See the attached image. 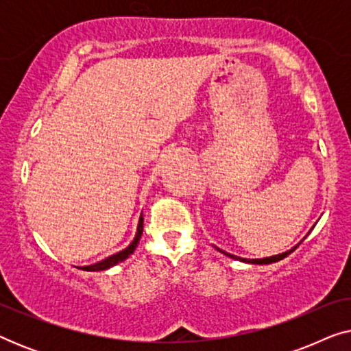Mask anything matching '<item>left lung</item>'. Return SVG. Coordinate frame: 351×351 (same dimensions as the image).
<instances>
[{
	"label": "left lung",
	"mask_w": 351,
	"mask_h": 351,
	"mask_svg": "<svg viewBox=\"0 0 351 351\" xmlns=\"http://www.w3.org/2000/svg\"><path fill=\"white\" fill-rule=\"evenodd\" d=\"M308 233H310V232H308ZM300 243H302V241H300ZM300 243H299V244H300ZM299 244H297V246H294V247H292V249H289V251H286V252H282V254H278V256L265 257V258H243V257L233 256V254H228V252H225V251H222V249H219V247H215V249H217L219 252H222L223 256H227V257H230V258H234V261H239V262H246V263H256V265H268V263H273V262L282 261V258L289 256L291 252H294L295 249L299 247Z\"/></svg>",
	"instance_id": "obj_1"
}]
</instances>
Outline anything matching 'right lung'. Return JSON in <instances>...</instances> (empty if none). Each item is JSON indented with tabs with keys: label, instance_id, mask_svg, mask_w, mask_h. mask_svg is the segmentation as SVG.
<instances>
[{
	"label": "right lung",
	"instance_id": "1",
	"mask_svg": "<svg viewBox=\"0 0 351 351\" xmlns=\"http://www.w3.org/2000/svg\"><path fill=\"white\" fill-rule=\"evenodd\" d=\"M142 232H143V217L141 215V219H138V225H137V233L136 237H134L132 243L129 244L126 249H123V251H119L117 254H113V256H110L107 258H104V261H100L97 263H93V265H86V267H80L81 270H86V271H102V270H108V268H112L117 265V263L126 261V258L131 256V254L136 251L138 241H141V237H142Z\"/></svg>",
	"mask_w": 351,
	"mask_h": 351
}]
</instances>
